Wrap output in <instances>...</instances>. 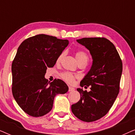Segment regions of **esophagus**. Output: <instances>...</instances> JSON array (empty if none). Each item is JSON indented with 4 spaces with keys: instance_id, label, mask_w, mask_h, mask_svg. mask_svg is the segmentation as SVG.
I'll use <instances>...</instances> for the list:
<instances>
[{
    "instance_id": "obj_1",
    "label": "esophagus",
    "mask_w": 135,
    "mask_h": 135,
    "mask_svg": "<svg viewBox=\"0 0 135 135\" xmlns=\"http://www.w3.org/2000/svg\"><path fill=\"white\" fill-rule=\"evenodd\" d=\"M75 90L74 88L71 87V86H69V91H73Z\"/></svg>"
}]
</instances>
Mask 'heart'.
<instances>
[{"label":"heart","instance_id":"obj_1","mask_svg":"<svg viewBox=\"0 0 135 135\" xmlns=\"http://www.w3.org/2000/svg\"><path fill=\"white\" fill-rule=\"evenodd\" d=\"M75 58H76V60L77 62H79V64L80 63H85L87 64L88 61V60H89V58H88V55L86 54L85 52L83 51H77L75 53ZM64 56V53H61V54L59 55L56 60L57 62H60L61 61L62 57ZM60 77L61 78L62 80L65 81L66 82L68 83L69 84H73L74 82L75 79L77 78V77L75 75H73V74L68 73V72H64V73H62L60 74Z\"/></svg>","mask_w":135,"mask_h":135}]
</instances>
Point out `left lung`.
<instances>
[{
  "label": "left lung",
  "mask_w": 135,
  "mask_h": 135,
  "mask_svg": "<svg viewBox=\"0 0 135 135\" xmlns=\"http://www.w3.org/2000/svg\"><path fill=\"white\" fill-rule=\"evenodd\" d=\"M77 41L89 50L93 59L91 69L80 84L82 87L90 86L91 91L77 88L80 99L72 105L71 110L79 119L91 122L104 117L113 105L119 93L122 61L115 46L106 38Z\"/></svg>",
  "instance_id": "1"
}]
</instances>
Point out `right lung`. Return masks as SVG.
<instances>
[{
  "label": "right lung",
  "instance_id": "add662e5",
  "mask_svg": "<svg viewBox=\"0 0 135 135\" xmlns=\"http://www.w3.org/2000/svg\"><path fill=\"white\" fill-rule=\"evenodd\" d=\"M68 44L66 39L38 34L26 38L18 47L12 64V93L28 115L38 117L49 113L55 96L68 91L61 79L49 82L44 77Z\"/></svg>",
  "mask_w": 135,
  "mask_h": 135
}]
</instances>
